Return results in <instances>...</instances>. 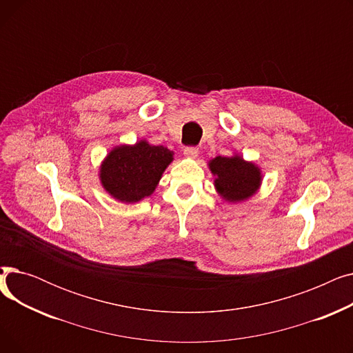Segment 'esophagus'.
Returning a JSON list of instances; mask_svg holds the SVG:
<instances>
[{"instance_id": "34e87169", "label": "esophagus", "mask_w": 353, "mask_h": 353, "mask_svg": "<svg viewBox=\"0 0 353 353\" xmlns=\"http://www.w3.org/2000/svg\"><path fill=\"white\" fill-rule=\"evenodd\" d=\"M184 156L190 157V159H196L199 156V148L194 145H189L184 148Z\"/></svg>"}]
</instances>
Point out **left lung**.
Wrapping results in <instances>:
<instances>
[{"label": "left lung", "mask_w": 353, "mask_h": 353, "mask_svg": "<svg viewBox=\"0 0 353 353\" xmlns=\"http://www.w3.org/2000/svg\"><path fill=\"white\" fill-rule=\"evenodd\" d=\"M209 169L216 176L214 188L217 193L232 203L248 200L257 192L262 183L261 169L237 154L232 157H214L209 161Z\"/></svg>", "instance_id": "8db88e82"}]
</instances>
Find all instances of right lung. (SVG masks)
<instances>
[{
  "instance_id": "obj_1",
  "label": "right lung",
  "mask_w": 353,
  "mask_h": 353,
  "mask_svg": "<svg viewBox=\"0 0 353 353\" xmlns=\"http://www.w3.org/2000/svg\"><path fill=\"white\" fill-rule=\"evenodd\" d=\"M173 152L140 140L133 145H117L100 167L104 190L123 203H136L153 194Z\"/></svg>"
}]
</instances>
